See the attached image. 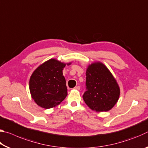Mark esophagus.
<instances>
[{"label": "esophagus", "mask_w": 148, "mask_h": 148, "mask_svg": "<svg viewBox=\"0 0 148 148\" xmlns=\"http://www.w3.org/2000/svg\"><path fill=\"white\" fill-rule=\"evenodd\" d=\"M74 89H76V90H79V89H80V86H76V87H74Z\"/></svg>", "instance_id": "1"}]
</instances>
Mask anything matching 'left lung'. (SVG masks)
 <instances>
[{"instance_id": "1", "label": "left lung", "mask_w": 148, "mask_h": 148, "mask_svg": "<svg viewBox=\"0 0 148 148\" xmlns=\"http://www.w3.org/2000/svg\"><path fill=\"white\" fill-rule=\"evenodd\" d=\"M86 87L83 99L92 110L108 111L118 101V85L108 69L101 62L92 64L87 69Z\"/></svg>"}]
</instances>
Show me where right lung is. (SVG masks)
Returning <instances> with one entry per match:
<instances>
[{"mask_svg":"<svg viewBox=\"0 0 148 148\" xmlns=\"http://www.w3.org/2000/svg\"><path fill=\"white\" fill-rule=\"evenodd\" d=\"M65 64L51 59L38 67L29 81L32 98L42 108L48 109L59 104L67 96L66 80L62 76Z\"/></svg>","mask_w":148,"mask_h":148,"instance_id":"add662e5","label":"right lung"}]
</instances>
